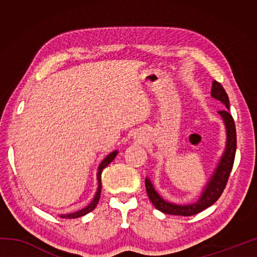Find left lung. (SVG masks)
Wrapping results in <instances>:
<instances>
[{"label":"left lung","mask_w":257,"mask_h":257,"mask_svg":"<svg viewBox=\"0 0 257 257\" xmlns=\"http://www.w3.org/2000/svg\"><path fill=\"white\" fill-rule=\"evenodd\" d=\"M211 95L212 97L220 101L225 106L224 110L217 111V113H219L223 120L225 132H227V143H225L224 153L222 154V158H221L219 164H217L214 173L210 178V180L207 181L205 188L203 189V193L196 203L187 204V205H178V204L167 202L160 196L149 178H146L145 186L149 198L151 199V202L155 206V208H158L159 211L165 213V214L182 216L197 214V213L204 211L208 206L213 205L219 199L228 182L230 172H231L233 167L234 155H236L237 149L236 125H234L232 115L229 113V97L220 82L215 80L213 81Z\"/></svg>","instance_id":"1"}]
</instances>
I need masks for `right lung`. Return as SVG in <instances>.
I'll return each mask as SVG.
<instances>
[{
	"label": "right lung",
	"instance_id": "add662e5",
	"mask_svg": "<svg viewBox=\"0 0 257 257\" xmlns=\"http://www.w3.org/2000/svg\"><path fill=\"white\" fill-rule=\"evenodd\" d=\"M118 154V151H114L112 152V153L108 154L105 159L102 161V163L99 164L98 167V172H97V181H98V187H97V191L96 194H95V196L93 198V201L90 202L89 205H87L85 208H82L80 211H77L75 213H70V214H61L60 216L63 217V219H76V217H80L82 215L87 214V213L92 212L95 207H96L97 203H98V199L101 197V190H102V181H101V175H102V171L104 168H106L108 164H110L114 158Z\"/></svg>",
	"mask_w": 257,
	"mask_h": 257
}]
</instances>
